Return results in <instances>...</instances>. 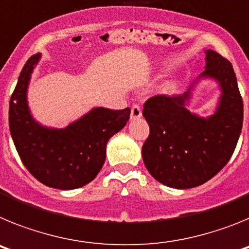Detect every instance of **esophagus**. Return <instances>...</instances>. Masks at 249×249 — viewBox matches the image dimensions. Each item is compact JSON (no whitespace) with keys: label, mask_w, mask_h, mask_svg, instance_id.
Listing matches in <instances>:
<instances>
[{"label":"esophagus","mask_w":249,"mask_h":249,"mask_svg":"<svg viewBox=\"0 0 249 249\" xmlns=\"http://www.w3.org/2000/svg\"><path fill=\"white\" fill-rule=\"evenodd\" d=\"M142 117V109L138 105H135L131 108V120H138Z\"/></svg>","instance_id":"34e87169"}]
</instances>
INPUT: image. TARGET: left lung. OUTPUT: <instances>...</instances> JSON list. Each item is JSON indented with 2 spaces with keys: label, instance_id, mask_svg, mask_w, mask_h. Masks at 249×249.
I'll return each instance as SVG.
<instances>
[{
  "label": "left lung",
  "instance_id": "8db88e82",
  "mask_svg": "<svg viewBox=\"0 0 249 249\" xmlns=\"http://www.w3.org/2000/svg\"><path fill=\"white\" fill-rule=\"evenodd\" d=\"M206 70L198 79L212 78L221 89L215 113L201 118L186 109L194 83L179 96L146 101L143 117L149 136L142 147L146 168L164 186L187 190L214 177L232 157L243 124V101L228 59L206 50Z\"/></svg>",
  "mask_w": 249,
  "mask_h": 249
}]
</instances>
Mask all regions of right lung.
I'll return each mask as SVG.
<instances>
[{
  "label": "right lung",
  "mask_w": 249,
  "mask_h": 249,
  "mask_svg": "<svg viewBox=\"0 0 249 249\" xmlns=\"http://www.w3.org/2000/svg\"><path fill=\"white\" fill-rule=\"evenodd\" d=\"M41 53L30 57L22 68L10 100V131L28 172L45 186L74 190L93 181L106 160L109 138L126 126L131 108H92L65 128H50L30 112L27 89Z\"/></svg>",
  "instance_id": "obj_1"
}]
</instances>
